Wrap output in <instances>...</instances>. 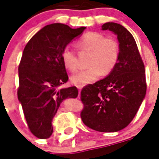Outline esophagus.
Listing matches in <instances>:
<instances>
[{
    "instance_id": "34e87169",
    "label": "esophagus",
    "mask_w": 159,
    "mask_h": 159,
    "mask_svg": "<svg viewBox=\"0 0 159 159\" xmlns=\"http://www.w3.org/2000/svg\"><path fill=\"white\" fill-rule=\"evenodd\" d=\"M77 88H78V91H79V94H81V90H82V87H77Z\"/></svg>"
}]
</instances>
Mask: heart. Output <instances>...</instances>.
Here are the masks:
<instances>
[{
  "mask_svg": "<svg viewBox=\"0 0 159 159\" xmlns=\"http://www.w3.org/2000/svg\"><path fill=\"white\" fill-rule=\"evenodd\" d=\"M77 46L82 50L91 51L87 69L80 70L71 77L72 84L83 87L98 79L102 75H107L113 71L120 57L118 42L111 38H106L98 32H87L77 42ZM61 58L64 67L70 72L77 68L75 52L67 46L62 49Z\"/></svg>",
  "mask_w": 159,
  "mask_h": 159,
  "instance_id": "1",
  "label": "heart"
}]
</instances>
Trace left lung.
Listing matches in <instances>:
<instances>
[{
	"label": "left lung",
	"mask_w": 159,
	"mask_h": 159,
	"mask_svg": "<svg viewBox=\"0 0 159 159\" xmlns=\"http://www.w3.org/2000/svg\"><path fill=\"white\" fill-rule=\"evenodd\" d=\"M102 30L117 35L120 57L108 76L82 90L84 109L81 118L94 130L117 132L132 121L145 97V70L135 40L127 29L107 22Z\"/></svg>",
	"instance_id": "obj_1"
}]
</instances>
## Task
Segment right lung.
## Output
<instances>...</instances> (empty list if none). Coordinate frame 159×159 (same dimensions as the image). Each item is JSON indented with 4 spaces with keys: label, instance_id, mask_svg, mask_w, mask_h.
<instances>
[{
    "label": "right lung",
    "instance_id": "obj_1",
    "mask_svg": "<svg viewBox=\"0 0 159 159\" xmlns=\"http://www.w3.org/2000/svg\"><path fill=\"white\" fill-rule=\"evenodd\" d=\"M85 29H72L61 23L48 25L25 47L19 66L17 94L29 128L37 138L52 135V121L61 103L78 96L76 87L60 88L68 80L61 53Z\"/></svg>",
    "mask_w": 159,
    "mask_h": 159
}]
</instances>
